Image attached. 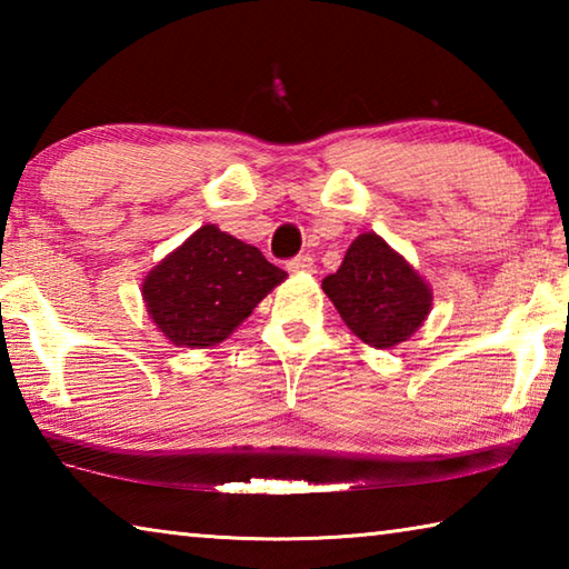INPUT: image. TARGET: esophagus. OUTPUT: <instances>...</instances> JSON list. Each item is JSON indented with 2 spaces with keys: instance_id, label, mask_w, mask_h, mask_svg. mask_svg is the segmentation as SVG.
<instances>
[{
  "instance_id": "obj_1",
  "label": "esophagus",
  "mask_w": 569,
  "mask_h": 569,
  "mask_svg": "<svg viewBox=\"0 0 569 569\" xmlns=\"http://www.w3.org/2000/svg\"><path fill=\"white\" fill-rule=\"evenodd\" d=\"M286 268L291 273H313L316 271V261L311 256H296L291 261L286 263Z\"/></svg>"
}]
</instances>
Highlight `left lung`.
Wrapping results in <instances>:
<instances>
[{
    "mask_svg": "<svg viewBox=\"0 0 569 569\" xmlns=\"http://www.w3.org/2000/svg\"><path fill=\"white\" fill-rule=\"evenodd\" d=\"M321 288L351 333L373 349L411 339L435 301L417 268L371 230L353 240L339 271L326 276Z\"/></svg>",
    "mask_w": 569,
    "mask_h": 569,
    "instance_id": "1",
    "label": "left lung"
}]
</instances>
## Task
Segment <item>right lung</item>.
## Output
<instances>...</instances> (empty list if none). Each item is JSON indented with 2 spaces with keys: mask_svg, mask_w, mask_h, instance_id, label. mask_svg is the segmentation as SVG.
Here are the masks:
<instances>
[{
  "mask_svg": "<svg viewBox=\"0 0 569 569\" xmlns=\"http://www.w3.org/2000/svg\"><path fill=\"white\" fill-rule=\"evenodd\" d=\"M286 276L256 246L208 223L146 276L142 301L172 346L210 349L226 341Z\"/></svg>",
  "mask_w": 569,
  "mask_h": 569,
  "instance_id": "1",
  "label": "right lung"
}]
</instances>
